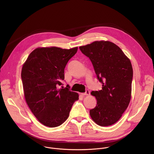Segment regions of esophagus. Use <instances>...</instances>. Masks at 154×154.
<instances>
[{"label": "esophagus", "mask_w": 154, "mask_h": 154, "mask_svg": "<svg viewBox=\"0 0 154 154\" xmlns=\"http://www.w3.org/2000/svg\"><path fill=\"white\" fill-rule=\"evenodd\" d=\"M89 94H90V92H89V90H87V91H86V92H85V93H82V94H81V95H82V96L89 95Z\"/></svg>", "instance_id": "obj_1"}]
</instances>
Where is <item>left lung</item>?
I'll return each mask as SVG.
<instances>
[{"label":"left lung","mask_w":154,"mask_h":154,"mask_svg":"<svg viewBox=\"0 0 154 154\" xmlns=\"http://www.w3.org/2000/svg\"><path fill=\"white\" fill-rule=\"evenodd\" d=\"M89 58L102 89L92 91L96 107L89 110L98 125L109 126L116 123L128 108L132 93L133 68L129 59L116 44L96 41L79 47Z\"/></svg>","instance_id":"8db88e82"}]
</instances>
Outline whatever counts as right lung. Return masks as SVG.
<instances>
[{"instance_id": "obj_1", "label": "right lung", "mask_w": 154, "mask_h": 154, "mask_svg": "<svg viewBox=\"0 0 154 154\" xmlns=\"http://www.w3.org/2000/svg\"><path fill=\"white\" fill-rule=\"evenodd\" d=\"M78 47H39L33 50L23 65L21 78L29 108L44 126L55 128L68 118L78 93L69 87L57 89L65 79V68Z\"/></svg>"}]
</instances>
